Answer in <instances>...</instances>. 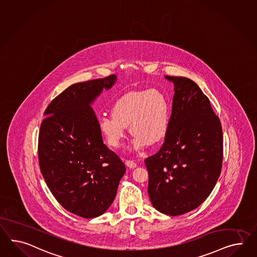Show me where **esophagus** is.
Here are the masks:
<instances>
[{
	"label": "esophagus",
	"instance_id": "obj_1",
	"mask_svg": "<svg viewBox=\"0 0 257 257\" xmlns=\"http://www.w3.org/2000/svg\"><path fill=\"white\" fill-rule=\"evenodd\" d=\"M125 166L128 167L130 169H134V168L137 167V164H136L134 161H132V160H126L125 162Z\"/></svg>",
	"mask_w": 257,
	"mask_h": 257
}]
</instances>
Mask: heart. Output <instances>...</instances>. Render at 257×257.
Segmentation results:
<instances>
[{"mask_svg": "<svg viewBox=\"0 0 257 257\" xmlns=\"http://www.w3.org/2000/svg\"><path fill=\"white\" fill-rule=\"evenodd\" d=\"M112 116L99 118V130L106 143L118 148L125 138V127L132 135L133 147L140 150L164 140L171 124V107L164 94L157 89L125 93L111 108Z\"/></svg>", "mask_w": 257, "mask_h": 257, "instance_id": "1", "label": "heart"}]
</instances>
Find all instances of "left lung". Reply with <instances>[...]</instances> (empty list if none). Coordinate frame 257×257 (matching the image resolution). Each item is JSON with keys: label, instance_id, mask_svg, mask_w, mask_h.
<instances>
[{"label": "left lung", "instance_id": "left-lung-1", "mask_svg": "<svg viewBox=\"0 0 257 257\" xmlns=\"http://www.w3.org/2000/svg\"><path fill=\"white\" fill-rule=\"evenodd\" d=\"M165 78L174 85L170 128L161 149L145 162L152 205L176 216L198 208L214 188L223 162V131L210 99L193 80Z\"/></svg>", "mask_w": 257, "mask_h": 257}]
</instances>
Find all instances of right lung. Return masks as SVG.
<instances>
[{"label":"right lung","mask_w":257,"mask_h":257,"mask_svg":"<svg viewBox=\"0 0 257 257\" xmlns=\"http://www.w3.org/2000/svg\"><path fill=\"white\" fill-rule=\"evenodd\" d=\"M116 80L112 74L67 87L46 108L40 127L43 177L59 204L81 217L103 214L125 174L124 163L103 144L92 108Z\"/></svg>","instance_id":"1"}]
</instances>
